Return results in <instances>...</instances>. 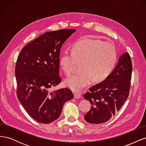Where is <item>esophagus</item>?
I'll return each mask as SVG.
<instances>
[{"instance_id":"1","label":"esophagus","mask_w":146,"mask_h":146,"mask_svg":"<svg viewBox=\"0 0 146 146\" xmlns=\"http://www.w3.org/2000/svg\"><path fill=\"white\" fill-rule=\"evenodd\" d=\"M74 97L76 99H78L81 98V95L78 92H74Z\"/></svg>"}]
</instances>
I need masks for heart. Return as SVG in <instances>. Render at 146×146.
Segmentation results:
<instances>
[{"label": "heart", "mask_w": 146, "mask_h": 146, "mask_svg": "<svg viewBox=\"0 0 146 146\" xmlns=\"http://www.w3.org/2000/svg\"><path fill=\"white\" fill-rule=\"evenodd\" d=\"M117 61L116 48L113 43L98 39L84 38L79 40L73 50H66L60 64L66 75L71 74L77 63L81 72L66 78V85L74 91H80L94 82L104 80L112 72Z\"/></svg>", "instance_id": "1"}]
</instances>
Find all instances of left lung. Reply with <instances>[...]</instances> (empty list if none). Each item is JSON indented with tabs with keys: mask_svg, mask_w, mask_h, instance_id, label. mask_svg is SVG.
<instances>
[{
	"mask_svg": "<svg viewBox=\"0 0 146 146\" xmlns=\"http://www.w3.org/2000/svg\"><path fill=\"white\" fill-rule=\"evenodd\" d=\"M132 64L129 53L120 56L116 67L105 80L90 88L83 96L91 109L84 119L94 124L102 123L115 115L129 97Z\"/></svg>",
	"mask_w": 146,
	"mask_h": 146,
	"instance_id": "obj_1",
	"label": "left lung"
}]
</instances>
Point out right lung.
<instances>
[{"label":"right lung","instance_id":"obj_1","mask_svg":"<svg viewBox=\"0 0 146 146\" xmlns=\"http://www.w3.org/2000/svg\"><path fill=\"white\" fill-rule=\"evenodd\" d=\"M75 29L46 32L31 41L17 57L15 76L17 96L35 121L48 123L58 119L66 102L74 98L68 88L50 92L61 82L60 48Z\"/></svg>","mask_w":146,"mask_h":146}]
</instances>
